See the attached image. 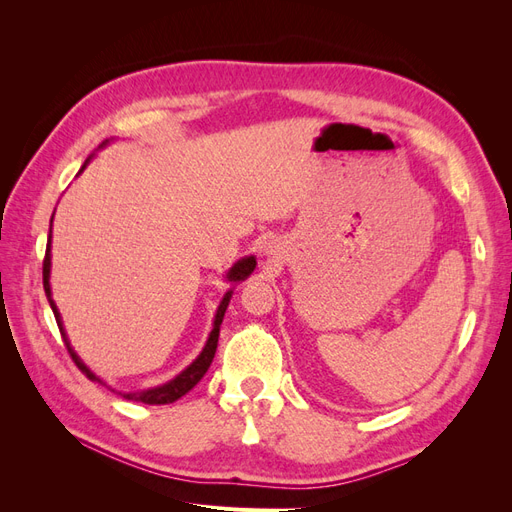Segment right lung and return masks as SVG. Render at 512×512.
Masks as SVG:
<instances>
[{
  "mask_svg": "<svg viewBox=\"0 0 512 512\" xmlns=\"http://www.w3.org/2000/svg\"><path fill=\"white\" fill-rule=\"evenodd\" d=\"M85 164H87V162H85ZM85 164H83V168H85ZM83 168H81V170H83ZM51 222H53V220H51ZM49 250H51V237H49V243H46V254H44V260H42V282H44L46 299H49L51 309H53V314H55L59 333H61V337H64V344H66V348H68V352H70V356H72V361L76 363V367H79L89 380H96V382L102 384V380H98L94 374H91V371L81 363L79 356H76V352L70 348L68 337H66V333H64V327H61L59 312H57V307H55V303H53V299H51V286H49L51 254H49ZM254 267H256V258H254V256L243 258V260L237 262L235 267H232V269L228 271V280H230V282H241V280H245V277L254 271ZM230 297H232V290L226 292L224 301H222L220 307H218V314H215V322H213V331H211V335H209V342H207L205 350L200 352L198 359H196L188 369L181 371V374H179L175 380H170L168 384L158 386V389H149V391H143V393H128V395H123V397L132 399V401H141V404H149V406H160V404H173V401H177V399L183 397L185 393H190V391L194 389V386L200 382V378H203V376L207 374V369H209V365H211V361H213L215 348H218L220 324H222V320H224V312H226Z\"/></svg>",
  "mask_w": 512,
  "mask_h": 512,
  "instance_id": "add662e5",
  "label": "right lung"
}]
</instances>
